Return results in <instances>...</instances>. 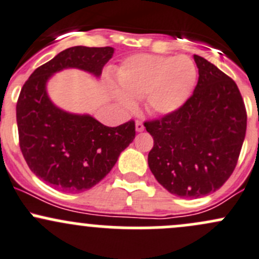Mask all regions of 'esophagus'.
<instances>
[{"label": "esophagus", "mask_w": 259, "mask_h": 259, "mask_svg": "<svg viewBox=\"0 0 259 259\" xmlns=\"http://www.w3.org/2000/svg\"><path fill=\"white\" fill-rule=\"evenodd\" d=\"M135 129H137L138 133L143 132V130H144V124H143L140 120H137V121H135Z\"/></svg>", "instance_id": "1"}]
</instances>
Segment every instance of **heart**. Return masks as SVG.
Returning <instances> with one entry per match:
<instances>
[{
    "label": "heart",
    "mask_w": 259,
    "mask_h": 259,
    "mask_svg": "<svg viewBox=\"0 0 259 259\" xmlns=\"http://www.w3.org/2000/svg\"><path fill=\"white\" fill-rule=\"evenodd\" d=\"M197 67L187 56L135 55L116 70V80L125 94L116 93L124 108L133 109V99H144L150 114L166 115L185 104L197 82Z\"/></svg>",
    "instance_id": "b5f03b06"
}]
</instances>
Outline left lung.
<instances>
[{
    "instance_id": "left-lung-1",
    "label": "left lung",
    "mask_w": 259,
    "mask_h": 259,
    "mask_svg": "<svg viewBox=\"0 0 259 259\" xmlns=\"http://www.w3.org/2000/svg\"><path fill=\"white\" fill-rule=\"evenodd\" d=\"M199 79L184 105L161 119L145 121L154 146L148 164L171 194L200 198L228 180L247 130L239 89L228 75L194 55Z\"/></svg>"
}]
</instances>
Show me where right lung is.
I'll return each instance as SVG.
<instances>
[{
    "instance_id": "1",
    "label": "right lung",
    "mask_w": 259,
    "mask_h": 259,
    "mask_svg": "<svg viewBox=\"0 0 259 259\" xmlns=\"http://www.w3.org/2000/svg\"><path fill=\"white\" fill-rule=\"evenodd\" d=\"M113 54L109 46L66 49L37 67L21 89L16 105L21 151L31 171L55 189L80 193L93 188L134 140V120L105 126L90 115L61 110L46 93L50 77L69 67L100 76Z\"/></svg>"
}]
</instances>
